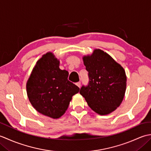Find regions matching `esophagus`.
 Returning a JSON list of instances; mask_svg holds the SVG:
<instances>
[{
	"mask_svg": "<svg viewBox=\"0 0 151 151\" xmlns=\"http://www.w3.org/2000/svg\"><path fill=\"white\" fill-rule=\"evenodd\" d=\"M76 85L78 86V87H79V88H81V82H76Z\"/></svg>",
	"mask_w": 151,
	"mask_h": 151,
	"instance_id": "1",
	"label": "esophagus"
}]
</instances>
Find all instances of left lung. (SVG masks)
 <instances>
[{
    "label": "left lung",
    "mask_w": 151,
    "mask_h": 151,
    "mask_svg": "<svg viewBox=\"0 0 151 151\" xmlns=\"http://www.w3.org/2000/svg\"><path fill=\"white\" fill-rule=\"evenodd\" d=\"M83 61L89 80L87 86L81 88L80 93L97 114L111 113L119 106L126 91L127 76L123 67L101 49L84 56Z\"/></svg>",
    "instance_id": "obj_1"
}]
</instances>
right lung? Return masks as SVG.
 I'll list each match as a JSON object with an SVG mask.
<instances>
[{"mask_svg": "<svg viewBox=\"0 0 151 151\" xmlns=\"http://www.w3.org/2000/svg\"><path fill=\"white\" fill-rule=\"evenodd\" d=\"M60 61L47 52L37 61L27 83L28 99L40 114L53 119L65 114L80 88L68 81L69 73L60 69Z\"/></svg>", "mask_w": 151, "mask_h": 151, "instance_id": "obj_1", "label": "right lung"}]
</instances>
